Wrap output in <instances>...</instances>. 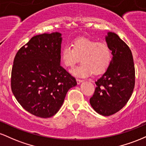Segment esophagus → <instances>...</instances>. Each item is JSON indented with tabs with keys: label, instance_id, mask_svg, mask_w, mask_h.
<instances>
[{
	"label": "esophagus",
	"instance_id": "1",
	"mask_svg": "<svg viewBox=\"0 0 146 146\" xmlns=\"http://www.w3.org/2000/svg\"><path fill=\"white\" fill-rule=\"evenodd\" d=\"M76 80H77V83H78V84H80L82 82H83V80H81V79H78V78H77V79H76Z\"/></svg>",
	"mask_w": 146,
	"mask_h": 146
}]
</instances>
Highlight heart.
<instances>
[{
  "mask_svg": "<svg viewBox=\"0 0 146 146\" xmlns=\"http://www.w3.org/2000/svg\"><path fill=\"white\" fill-rule=\"evenodd\" d=\"M111 50L105 42H97L88 38L75 40L72 47L66 45L61 51V60L65 66L73 68L81 60V64L73 68L72 74L84 77L93 73L100 75L108 69L111 61Z\"/></svg>",
  "mask_w": 146,
  "mask_h": 146,
  "instance_id": "b5f03b06",
  "label": "heart"
}]
</instances>
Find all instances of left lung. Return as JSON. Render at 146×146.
Listing matches in <instances>:
<instances>
[{"mask_svg": "<svg viewBox=\"0 0 146 146\" xmlns=\"http://www.w3.org/2000/svg\"><path fill=\"white\" fill-rule=\"evenodd\" d=\"M113 59L107 71L95 82L97 87L90 104L97 113L110 116L128 102L135 88V69L131 50L116 33L106 37Z\"/></svg>", "mask_w": 146, "mask_h": 146, "instance_id": "1", "label": "left lung"}]
</instances>
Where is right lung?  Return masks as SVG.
Instances as JSON below:
<instances>
[{
	"instance_id": "right-lung-1",
	"label": "right lung",
	"mask_w": 146,
	"mask_h": 146,
	"mask_svg": "<svg viewBox=\"0 0 146 146\" xmlns=\"http://www.w3.org/2000/svg\"><path fill=\"white\" fill-rule=\"evenodd\" d=\"M61 33L32 37L18 50L11 70V88L18 103L35 116L58 113L75 78L60 66Z\"/></svg>"
}]
</instances>
